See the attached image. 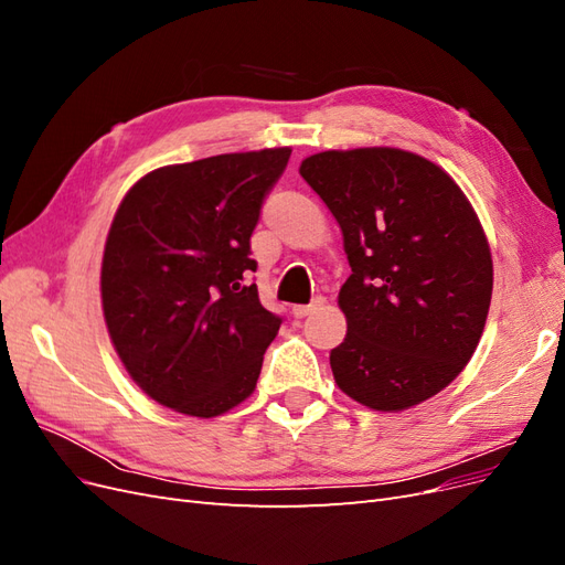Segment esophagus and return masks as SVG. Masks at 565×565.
Wrapping results in <instances>:
<instances>
[{"label":"esophagus","mask_w":565,"mask_h":565,"mask_svg":"<svg viewBox=\"0 0 565 565\" xmlns=\"http://www.w3.org/2000/svg\"><path fill=\"white\" fill-rule=\"evenodd\" d=\"M322 303H324V299H322V297H316L311 303H306V306H295L292 313H295V318H306V316H311L313 311H318Z\"/></svg>","instance_id":"esophagus-1"}]
</instances>
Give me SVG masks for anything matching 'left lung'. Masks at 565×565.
<instances>
[{"label": "left lung", "mask_w": 565, "mask_h": 565, "mask_svg": "<svg viewBox=\"0 0 565 565\" xmlns=\"http://www.w3.org/2000/svg\"><path fill=\"white\" fill-rule=\"evenodd\" d=\"M299 174L337 218L351 266L337 386L380 413L436 396L471 361L490 309L492 256L471 202L401 148L316 152Z\"/></svg>", "instance_id": "8db88e82"}]
</instances>
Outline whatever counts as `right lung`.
Returning a JSON list of instances; mask_svg holds the SVG:
<instances>
[{"label":"right lung","instance_id":"obj_1","mask_svg":"<svg viewBox=\"0 0 565 565\" xmlns=\"http://www.w3.org/2000/svg\"><path fill=\"white\" fill-rule=\"evenodd\" d=\"M292 148L152 169L119 202L100 264L113 347L146 396L210 419L252 396L280 330L256 285L249 237Z\"/></svg>","mask_w":565,"mask_h":565}]
</instances>
